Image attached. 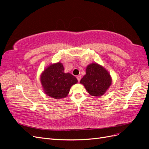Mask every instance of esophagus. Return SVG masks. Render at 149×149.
I'll list each match as a JSON object with an SVG mask.
<instances>
[{
	"instance_id": "1",
	"label": "esophagus",
	"mask_w": 149,
	"mask_h": 149,
	"mask_svg": "<svg viewBox=\"0 0 149 149\" xmlns=\"http://www.w3.org/2000/svg\"><path fill=\"white\" fill-rule=\"evenodd\" d=\"M77 79H78V82H79L80 81V80H81V75H78V76H77Z\"/></svg>"
}]
</instances>
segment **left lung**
I'll return each mask as SVG.
<instances>
[{"label": "left lung", "mask_w": 149, "mask_h": 149, "mask_svg": "<svg viewBox=\"0 0 149 149\" xmlns=\"http://www.w3.org/2000/svg\"><path fill=\"white\" fill-rule=\"evenodd\" d=\"M89 94L101 96L109 89L112 83L111 75L104 68L96 63L89 64L86 70V74L80 81Z\"/></svg>", "instance_id": "left-lung-1"}]
</instances>
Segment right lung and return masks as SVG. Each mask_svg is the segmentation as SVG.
Masks as SVG:
<instances>
[{
  "label": "right lung",
  "instance_id": "1",
  "mask_svg": "<svg viewBox=\"0 0 149 149\" xmlns=\"http://www.w3.org/2000/svg\"><path fill=\"white\" fill-rule=\"evenodd\" d=\"M64 67L60 62L51 64L44 70L40 76V81L45 93L54 99L65 98L68 94L71 87L78 83L75 76L64 72Z\"/></svg>",
  "mask_w": 149,
  "mask_h": 149
}]
</instances>
